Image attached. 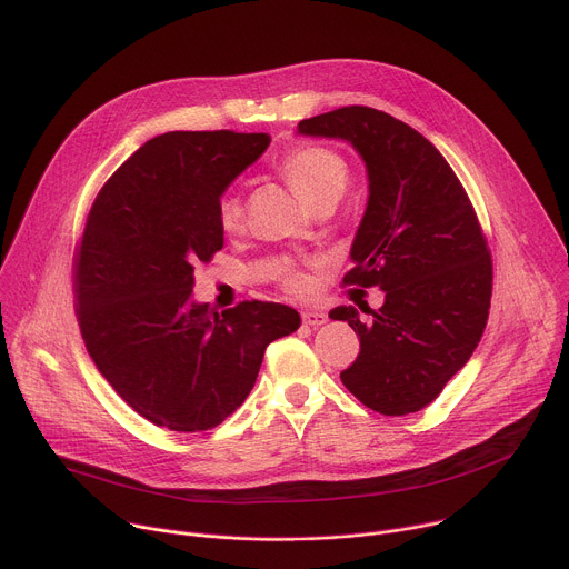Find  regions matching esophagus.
Here are the masks:
<instances>
[{
  "mask_svg": "<svg viewBox=\"0 0 569 569\" xmlns=\"http://www.w3.org/2000/svg\"><path fill=\"white\" fill-rule=\"evenodd\" d=\"M301 317H303L306 327H321V323L329 321V315H323L319 310H306Z\"/></svg>",
  "mask_w": 569,
  "mask_h": 569,
  "instance_id": "esophagus-1",
  "label": "esophagus"
}]
</instances>
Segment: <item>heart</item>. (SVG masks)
Wrapping results in <instances>:
<instances>
[{
    "label": "heart",
    "mask_w": 569,
    "mask_h": 569,
    "mask_svg": "<svg viewBox=\"0 0 569 569\" xmlns=\"http://www.w3.org/2000/svg\"><path fill=\"white\" fill-rule=\"evenodd\" d=\"M281 173L310 209L319 202H338L349 180L347 161L338 152L319 146H303L292 150L281 161ZM242 216H246V209H242L240 196L236 191L224 193L218 202V222L222 231L236 233L242 227ZM277 277L292 292L308 290V279L290 263L279 266Z\"/></svg>",
    "instance_id": "heart-1"
}]
</instances>
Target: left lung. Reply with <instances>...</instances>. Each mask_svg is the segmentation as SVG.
<instances>
[{"label": "left lung", "instance_id": "left-lung-1", "mask_svg": "<svg viewBox=\"0 0 569 569\" xmlns=\"http://www.w3.org/2000/svg\"><path fill=\"white\" fill-rule=\"evenodd\" d=\"M297 134L351 143L369 182L345 283L378 286L385 301L329 312L360 338L340 378L373 412H419L470 360L489 319L493 268L472 204L443 154L380 110L340 108L299 121Z\"/></svg>", "mask_w": 569, "mask_h": 569}]
</instances>
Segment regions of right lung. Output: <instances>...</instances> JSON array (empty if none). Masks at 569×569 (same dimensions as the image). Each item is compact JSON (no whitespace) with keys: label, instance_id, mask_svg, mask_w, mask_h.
Returning <instances> with one entry per match:
<instances>
[{"label":"right lung","instance_id":"obj_1","mask_svg":"<svg viewBox=\"0 0 569 569\" xmlns=\"http://www.w3.org/2000/svg\"><path fill=\"white\" fill-rule=\"evenodd\" d=\"M268 134L167 132L101 189L76 268L88 353L130 408L159 428L200 432L252 391L266 347L301 327L295 308L193 299V266L222 250L218 202L268 150Z\"/></svg>","mask_w":569,"mask_h":569}]
</instances>
